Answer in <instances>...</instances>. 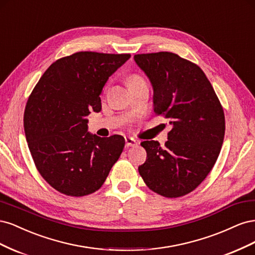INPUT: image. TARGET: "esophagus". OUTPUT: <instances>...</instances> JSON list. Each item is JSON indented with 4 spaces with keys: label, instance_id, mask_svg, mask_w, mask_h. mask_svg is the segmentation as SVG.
I'll use <instances>...</instances> for the list:
<instances>
[{
    "label": "esophagus",
    "instance_id": "esophagus-1",
    "mask_svg": "<svg viewBox=\"0 0 255 255\" xmlns=\"http://www.w3.org/2000/svg\"><path fill=\"white\" fill-rule=\"evenodd\" d=\"M137 141H136V139H134L133 137H129V136H128V137H126V145L127 146H135V145H137Z\"/></svg>",
    "mask_w": 255,
    "mask_h": 255
}]
</instances>
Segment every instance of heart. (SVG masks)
Segmentation results:
<instances>
[{"label":"heart","mask_w":255,"mask_h":255,"mask_svg":"<svg viewBox=\"0 0 255 255\" xmlns=\"http://www.w3.org/2000/svg\"><path fill=\"white\" fill-rule=\"evenodd\" d=\"M138 80H141L140 78H138V76H133L132 79H130V81L129 82H132V81H138Z\"/></svg>","instance_id":"1"}]
</instances>
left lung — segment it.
Masks as SVG:
<instances>
[{"instance_id": "8db88e82", "label": "left lung", "mask_w": 255, "mask_h": 255, "mask_svg": "<svg viewBox=\"0 0 255 255\" xmlns=\"http://www.w3.org/2000/svg\"><path fill=\"white\" fill-rule=\"evenodd\" d=\"M134 60L151 82L154 113L172 126L164 148L155 140L141 142L146 159L138 171L160 196L187 195L218 158L226 130L223 109L201 68L191 61L170 52L137 54Z\"/></svg>"}]
</instances>
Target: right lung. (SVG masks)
Listing matches in <instances>:
<instances>
[{
	"label": "right lung",
	"instance_id": "obj_1",
	"mask_svg": "<svg viewBox=\"0 0 255 255\" xmlns=\"http://www.w3.org/2000/svg\"><path fill=\"white\" fill-rule=\"evenodd\" d=\"M129 54L78 52L53 63L24 112L28 149L38 171L61 194L83 197L102 186L126 140L88 132L90 112L101 111L102 89Z\"/></svg>",
	"mask_w": 255,
	"mask_h": 255
}]
</instances>
